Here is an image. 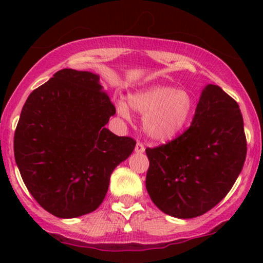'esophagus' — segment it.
I'll return each instance as SVG.
<instances>
[{
  "label": "esophagus",
  "mask_w": 263,
  "mask_h": 263,
  "mask_svg": "<svg viewBox=\"0 0 263 263\" xmlns=\"http://www.w3.org/2000/svg\"><path fill=\"white\" fill-rule=\"evenodd\" d=\"M144 149L146 148H144V146L141 143V142H137V143H136V148H135L136 153H143Z\"/></svg>",
  "instance_id": "esophagus-1"
}]
</instances>
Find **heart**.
Here are the masks:
<instances>
[{
  "mask_svg": "<svg viewBox=\"0 0 263 263\" xmlns=\"http://www.w3.org/2000/svg\"><path fill=\"white\" fill-rule=\"evenodd\" d=\"M128 104L144 115L143 128L155 141H168L179 134L192 117L194 101L185 90L168 85H153L128 95ZM117 112L129 117L128 105L119 100Z\"/></svg>",
  "mask_w": 263,
  "mask_h": 263,
  "instance_id": "obj_1",
  "label": "heart"
}]
</instances>
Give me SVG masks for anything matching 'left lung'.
<instances>
[{
	"label": "left lung",
	"instance_id": "8db88e82",
	"mask_svg": "<svg viewBox=\"0 0 263 263\" xmlns=\"http://www.w3.org/2000/svg\"><path fill=\"white\" fill-rule=\"evenodd\" d=\"M246 151L237 102L209 84L201 91L190 127L167 144L146 149L147 192L167 215L197 218L230 192L242 171Z\"/></svg>",
	"mask_w": 263,
	"mask_h": 263
}]
</instances>
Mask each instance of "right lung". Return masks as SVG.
<instances>
[{"instance_id": "obj_1", "label": "right lung", "mask_w": 263, "mask_h": 263, "mask_svg": "<svg viewBox=\"0 0 263 263\" xmlns=\"http://www.w3.org/2000/svg\"><path fill=\"white\" fill-rule=\"evenodd\" d=\"M116 114L90 71L63 69L33 90L14 132V158L27 189L62 219L96 210L110 177L136 142L105 127Z\"/></svg>"}]
</instances>
